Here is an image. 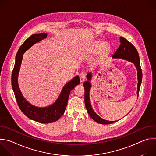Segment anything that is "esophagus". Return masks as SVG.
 <instances>
[{"mask_svg":"<svg viewBox=\"0 0 156 156\" xmlns=\"http://www.w3.org/2000/svg\"><path fill=\"white\" fill-rule=\"evenodd\" d=\"M85 80V74L83 73H81L80 74V82L81 83H83L84 82Z\"/></svg>","mask_w":156,"mask_h":156,"instance_id":"1","label":"esophagus"}]
</instances>
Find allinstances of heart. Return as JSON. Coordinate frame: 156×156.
<instances>
[{
	"label": "heart",
	"instance_id": "obj_1",
	"mask_svg": "<svg viewBox=\"0 0 156 156\" xmlns=\"http://www.w3.org/2000/svg\"><path fill=\"white\" fill-rule=\"evenodd\" d=\"M99 51L101 56L105 57L108 54L110 48L107 43L102 41H96L89 49V54L91 55L96 54Z\"/></svg>",
	"mask_w": 156,
	"mask_h": 156
}]
</instances>
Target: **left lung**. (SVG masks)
I'll return each instance as SVG.
<instances>
[{
	"instance_id": "left-lung-1",
	"label": "left lung",
	"mask_w": 156,
	"mask_h": 156,
	"mask_svg": "<svg viewBox=\"0 0 156 156\" xmlns=\"http://www.w3.org/2000/svg\"><path fill=\"white\" fill-rule=\"evenodd\" d=\"M120 41L121 44L117 51L112 55L113 58H121L123 60H127L134 64L137 70V78H138V84H137V98L138 97L142 81V70L140 66V60L138 55V52L136 48L133 46V44L125 39L123 37H120ZM87 81H86L83 86L84 87V103L85 106L87 109V113L97 123L101 124H110L116 122L117 121H109L102 119L99 117L94 111L90 101V93L91 87V79H92V72H89L86 75Z\"/></svg>"
}]
</instances>
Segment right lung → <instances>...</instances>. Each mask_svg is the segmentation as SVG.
Instances as JSON below:
<instances>
[{
    "label": "right lung",
    "mask_w": 156,
    "mask_h": 156,
    "mask_svg": "<svg viewBox=\"0 0 156 156\" xmlns=\"http://www.w3.org/2000/svg\"><path fill=\"white\" fill-rule=\"evenodd\" d=\"M48 34H34L22 44L15 57V66L12 75V86L20 110L27 117L41 123H50L58 120L64 114L70 91L80 84L79 76H75L66 83L54 102L46 107H37L29 102L22 94L18 85V75L23 54L35 44L47 37Z\"/></svg>",
    "instance_id": "add662e5"
}]
</instances>
